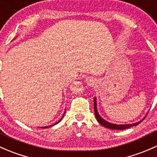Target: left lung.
I'll return each mask as SVG.
<instances>
[{"instance_id": "1", "label": "left lung", "mask_w": 157, "mask_h": 157, "mask_svg": "<svg viewBox=\"0 0 157 157\" xmlns=\"http://www.w3.org/2000/svg\"><path fill=\"white\" fill-rule=\"evenodd\" d=\"M94 110H95V117H96L98 123H99L101 126L106 127V128H110V129H116V130L126 129V128H130V127L132 126H137V125H138L141 122V121L138 122V123H132V124H125V125H117V124H113V123H109V122H107L106 120H104V119L102 118L99 114H98V110H97V104H96V99H95V98H94ZM143 120H144V119H143Z\"/></svg>"}]
</instances>
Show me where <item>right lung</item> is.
I'll return each mask as SVG.
<instances>
[{
	"label": "right lung",
	"instance_id": "1",
	"mask_svg": "<svg viewBox=\"0 0 157 157\" xmlns=\"http://www.w3.org/2000/svg\"><path fill=\"white\" fill-rule=\"evenodd\" d=\"M65 113H64L63 116H62V117L60 119V120H59V121H58V122H57V123H55V124H53V125H51V126H49V127H51V126H54V125H56V124H57V123H59V122H60V121H61V120H62V118H63V117H64V115H65ZM41 128H48V126H45V127H41Z\"/></svg>",
	"mask_w": 157,
	"mask_h": 157
}]
</instances>
